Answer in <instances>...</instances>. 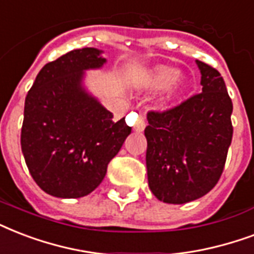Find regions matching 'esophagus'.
<instances>
[{
    "instance_id": "obj_1",
    "label": "esophagus",
    "mask_w": 254,
    "mask_h": 254,
    "mask_svg": "<svg viewBox=\"0 0 254 254\" xmlns=\"http://www.w3.org/2000/svg\"><path fill=\"white\" fill-rule=\"evenodd\" d=\"M144 128H145L144 118L139 117L136 119V123H135V126H133V131H135V132H141V131H143Z\"/></svg>"
}]
</instances>
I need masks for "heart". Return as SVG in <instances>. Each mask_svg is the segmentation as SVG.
Listing matches in <instances>:
<instances>
[{
  "instance_id": "obj_1",
  "label": "heart",
  "mask_w": 254,
  "mask_h": 254,
  "mask_svg": "<svg viewBox=\"0 0 254 254\" xmlns=\"http://www.w3.org/2000/svg\"><path fill=\"white\" fill-rule=\"evenodd\" d=\"M187 76L178 71V68L167 64H158L155 66L144 78V86L148 91H158L162 88H166L163 92L160 102L162 105H170L182 95L186 90Z\"/></svg>"
}]
</instances>
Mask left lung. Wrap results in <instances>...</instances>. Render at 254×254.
<instances>
[{"label":"left lung","mask_w":254,"mask_h":254,"mask_svg":"<svg viewBox=\"0 0 254 254\" xmlns=\"http://www.w3.org/2000/svg\"><path fill=\"white\" fill-rule=\"evenodd\" d=\"M202 86L166 113H148L147 176L155 197L167 204H186L207 194L217 184L232 141L233 111L220 72L196 60Z\"/></svg>","instance_id":"left-lung-1"}]
</instances>
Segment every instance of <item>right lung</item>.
Returning a JSON list of instances; mask_svg holds the SVG:
<instances>
[{
	"label": "right lung",
	"instance_id": "obj_1",
	"mask_svg": "<svg viewBox=\"0 0 254 254\" xmlns=\"http://www.w3.org/2000/svg\"><path fill=\"white\" fill-rule=\"evenodd\" d=\"M103 50L84 47L41 68L27 92L21 148L31 178L54 197L91 193L131 128L110 113L84 83L86 71L107 64Z\"/></svg>",
	"mask_w": 254,
	"mask_h": 254
}]
</instances>
